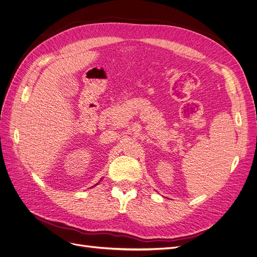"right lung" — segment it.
<instances>
[{"label":"right lung","mask_w":257,"mask_h":257,"mask_svg":"<svg viewBox=\"0 0 257 257\" xmlns=\"http://www.w3.org/2000/svg\"><path fill=\"white\" fill-rule=\"evenodd\" d=\"M97 184H98V183H97ZM97 184H96V185H97Z\"/></svg>","instance_id":"right-lung-1"}]
</instances>
